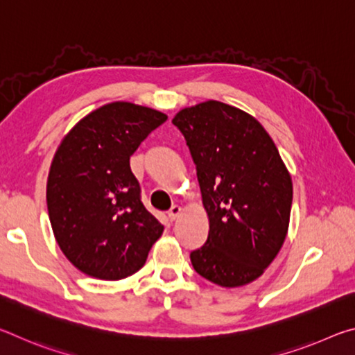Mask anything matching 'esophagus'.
I'll list each match as a JSON object with an SVG mask.
<instances>
[{"instance_id": "1", "label": "esophagus", "mask_w": 355, "mask_h": 355, "mask_svg": "<svg viewBox=\"0 0 355 355\" xmlns=\"http://www.w3.org/2000/svg\"><path fill=\"white\" fill-rule=\"evenodd\" d=\"M180 214H182V207H178V205H173L169 209V213H167V216H169L171 220H175Z\"/></svg>"}]
</instances>
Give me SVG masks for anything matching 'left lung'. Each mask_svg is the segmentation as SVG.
I'll list each match as a JSON object with an SVG mask.
<instances>
[{
  "label": "left lung",
  "instance_id": "1",
  "mask_svg": "<svg viewBox=\"0 0 355 355\" xmlns=\"http://www.w3.org/2000/svg\"><path fill=\"white\" fill-rule=\"evenodd\" d=\"M197 169L209 232L191 252L202 277L225 288L260 277L284 245L293 182L261 123L235 106L208 100L172 119Z\"/></svg>",
  "mask_w": 355,
  "mask_h": 355
}]
</instances>
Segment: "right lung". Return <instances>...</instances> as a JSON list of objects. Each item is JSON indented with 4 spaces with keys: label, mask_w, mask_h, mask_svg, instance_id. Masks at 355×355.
Instances as JSON below:
<instances>
[{
    "label": "right lung",
    "mask_w": 355,
    "mask_h": 355,
    "mask_svg": "<svg viewBox=\"0 0 355 355\" xmlns=\"http://www.w3.org/2000/svg\"><path fill=\"white\" fill-rule=\"evenodd\" d=\"M167 116L114 101L87 114L58 147L46 205L59 248L81 272L120 280L139 271L164 227L141 202L130 156Z\"/></svg>",
    "instance_id": "right-lung-1"
}]
</instances>
